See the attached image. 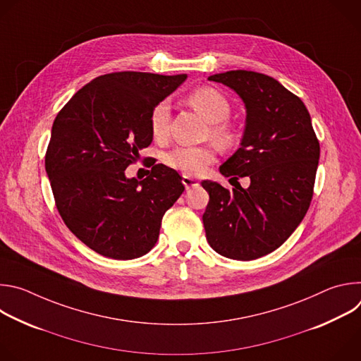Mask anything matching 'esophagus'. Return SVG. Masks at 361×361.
<instances>
[{
  "instance_id": "34e87169",
  "label": "esophagus",
  "mask_w": 361,
  "mask_h": 361,
  "mask_svg": "<svg viewBox=\"0 0 361 361\" xmlns=\"http://www.w3.org/2000/svg\"><path fill=\"white\" fill-rule=\"evenodd\" d=\"M183 184H184V187L188 190V188H192V187H197L200 183H198V180H195V178H192V177H190V176H187V174H184L183 176Z\"/></svg>"
}]
</instances>
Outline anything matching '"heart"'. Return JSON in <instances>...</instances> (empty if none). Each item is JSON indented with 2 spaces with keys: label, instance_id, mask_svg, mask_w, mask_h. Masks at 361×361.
<instances>
[{
  "label": "heart",
  "instance_id": "b5f03b06",
  "mask_svg": "<svg viewBox=\"0 0 361 361\" xmlns=\"http://www.w3.org/2000/svg\"><path fill=\"white\" fill-rule=\"evenodd\" d=\"M188 104L205 120L212 124L210 134L221 145L230 144L233 135L230 128L224 124L228 118L231 107L228 99L216 88L200 87L194 90L188 98ZM170 127V106L161 101L154 107L149 116L151 134L156 140H164ZM216 160V148L213 145L198 147H176L166 156V164L188 176L201 174L205 167Z\"/></svg>",
  "mask_w": 361,
  "mask_h": 361
}]
</instances>
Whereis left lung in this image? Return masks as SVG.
<instances>
[{"mask_svg": "<svg viewBox=\"0 0 361 361\" xmlns=\"http://www.w3.org/2000/svg\"><path fill=\"white\" fill-rule=\"evenodd\" d=\"M231 88L245 107L240 148L220 166L224 177H248L228 191L204 180L209 244L233 260H255L279 248L310 207L320 144L304 102L273 77L234 70L209 77Z\"/></svg>", "mask_w": 361, "mask_h": 361, "instance_id": "obj_1", "label": "left lung"}]
</instances>
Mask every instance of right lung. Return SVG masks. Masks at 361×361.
<instances>
[{"label": "right lung", "mask_w": 361, "mask_h": 361, "mask_svg": "<svg viewBox=\"0 0 361 361\" xmlns=\"http://www.w3.org/2000/svg\"><path fill=\"white\" fill-rule=\"evenodd\" d=\"M187 74L123 71L94 78L57 114L45 171L60 216L95 252L133 260L156 245L166 212L184 191L178 173L154 164L142 181L126 169L152 141L149 116Z\"/></svg>", "instance_id": "obj_1"}]
</instances>
